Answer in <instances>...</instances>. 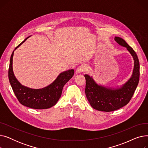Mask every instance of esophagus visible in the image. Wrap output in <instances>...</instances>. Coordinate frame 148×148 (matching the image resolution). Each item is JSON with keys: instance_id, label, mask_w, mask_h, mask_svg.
<instances>
[{"instance_id": "obj_1", "label": "esophagus", "mask_w": 148, "mask_h": 148, "mask_svg": "<svg viewBox=\"0 0 148 148\" xmlns=\"http://www.w3.org/2000/svg\"><path fill=\"white\" fill-rule=\"evenodd\" d=\"M84 71V68L82 65L78 66V67H77V69H76V73H83Z\"/></svg>"}]
</instances>
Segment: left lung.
Here are the masks:
<instances>
[{
	"label": "left lung",
	"instance_id": "left-lung-1",
	"mask_svg": "<svg viewBox=\"0 0 148 148\" xmlns=\"http://www.w3.org/2000/svg\"><path fill=\"white\" fill-rule=\"evenodd\" d=\"M114 40L120 45L125 47L133 56L134 66L131 78L119 88H107L96 83L92 77L85 74V94L90 106L95 110L109 112L119 109L131 100L139 82L140 64L134 50L123 40L118 36Z\"/></svg>",
	"mask_w": 148,
	"mask_h": 148
}]
</instances>
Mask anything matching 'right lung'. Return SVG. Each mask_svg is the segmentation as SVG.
<instances>
[{
  "label": "right lung",
  "instance_id": "right-lung-1",
  "mask_svg": "<svg viewBox=\"0 0 148 148\" xmlns=\"http://www.w3.org/2000/svg\"><path fill=\"white\" fill-rule=\"evenodd\" d=\"M21 42L15 50L24 42ZM13 51L10 62L8 78L14 94L22 105L34 109H46L55 105L60 98L64 85L70 80L74 74V69H70L60 73L57 79L45 88L34 89L23 86L15 78L12 70Z\"/></svg>",
  "mask_w": 148,
  "mask_h": 148
}]
</instances>
